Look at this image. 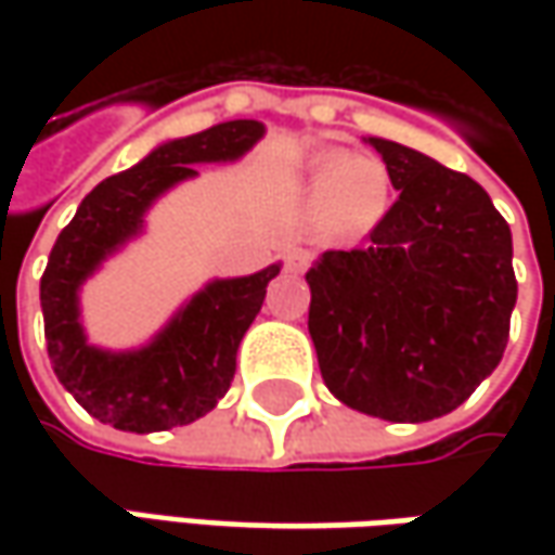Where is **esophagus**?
<instances>
[{
  "label": "esophagus",
  "instance_id": "obj_1",
  "mask_svg": "<svg viewBox=\"0 0 555 555\" xmlns=\"http://www.w3.org/2000/svg\"><path fill=\"white\" fill-rule=\"evenodd\" d=\"M311 262V253L306 246H289L287 253H284V271L289 274H302Z\"/></svg>",
  "mask_w": 555,
  "mask_h": 555
}]
</instances>
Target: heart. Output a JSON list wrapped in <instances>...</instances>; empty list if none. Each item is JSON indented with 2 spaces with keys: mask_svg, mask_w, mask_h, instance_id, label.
<instances>
[{
  "mask_svg": "<svg viewBox=\"0 0 555 555\" xmlns=\"http://www.w3.org/2000/svg\"><path fill=\"white\" fill-rule=\"evenodd\" d=\"M318 188H321V203L324 216L333 228H367L373 224L389 197V176L383 163L371 157H339L331 154L318 163Z\"/></svg>",
  "mask_w": 555,
  "mask_h": 555,
  "instance_id": "b5f03b06",
  "label": "heart"
}]
</instances>
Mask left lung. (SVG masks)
Masks as SVG:
<instances>
[{
    "instance_id": "1",
    "label": "left lung",
    "mask_w": 555,
    "mask_h": 555,
    "mask_svg": "<svg viewBox=\"0 0 555 555\" xmlns=\"http://www.w3.org/2000/svg\"><path fill=\"white\" fill-rule=\"evenodd\" d=\"M398 191L364 249L306 274L321 376L343 404L392 423L451 414L501 364L516 306L513 237L469 176L371 139Z\"/></svg>"
}]
</instances>
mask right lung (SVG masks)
Returning a JSON list of instances; mask_svg holds the SVG:
<instances>
[{"label":"right lung","instance_id":"add662e5","mask_svg":"<svg viewBox=\"0 0 555 555\" xmlns=\"http://www.w3.org/2000/svg\"><path fill=\"white\" fill-rule=\"evenodd\" d=\"M262 132L256 119H231L197 135L166 141L139 166L95 184L57 234L39 281L46 346L61 386L101 423L122 433H163L201 420L228 392L237 346L281 266L249 278L212 281L139 352L92 349L79 327L76 293L104 256L139 234L147 206L166 188L197 176L194 163L237 160Z\"/></svg>","mask_w":555,"mask_h":555}]
</instances>
